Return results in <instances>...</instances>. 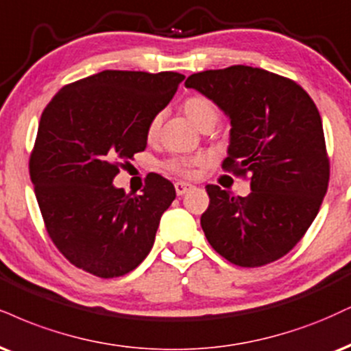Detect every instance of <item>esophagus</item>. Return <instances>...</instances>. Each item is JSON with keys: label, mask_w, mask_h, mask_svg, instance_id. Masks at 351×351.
<instances>
[{"label": "esophagus", "mask_w": 351, "mask_h": 351, "mask_svg": "<svg viewBox=\"0 0 351 351\" xmlns=\"http://www.w3.org/2000/svg\"><path fill=\"white\" fill-rule=\"evenodd\" d=\"M191 188H193V184L183 183V181H178V183H175V189H176V194H178V196H183V194H186Z\"/></svg>", "instance_id": "34e87169"}]
</instances>
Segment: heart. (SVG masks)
Masks as SVG:
<instances>
[{"instance_id":"b5f03b06","label":"heart","mask_w":351,"mask_h":351,"mask_svg":"<svg viewBox=\"0 0 351 351\" xmlns=\"http://www.w3.org/2000/svg\"><path fill=\"white\" fill-rule=\"evenodd\" d=\"M183 111L186 116L191 119L194 124L197 125L201 130L213 129L221 119V109L213 99L208 96L202 95H194L184 99L183 103ZM160 124H162V116L157 114L154 116L147 125V138L149 141H155L158 137ZM204 165V158H173L168 162V170L180 176H193V173L196 168H199Z\"/></svg>"}]
</instances>
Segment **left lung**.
Returning <instances> with one entry per match:
<instances>
[{
	"mask_svg": "<svg viewBox=\"0 0 351 351\" xmlns=\"http://www.w3.org/2000/svg\"><path fill=\"white\" fill-rule=\"evenodd\" d=\"M184 84L213 99L230 119L223 170L252 175V193L245 197L206 186V239L239 267L280 260L317 216L330 178L314 101L293 80L245 65L193 73Z\"/></svg>",
	"mask_w": 351,
	"mask_h": 351,
	"instance_id": "obj_1",
	"label": "left lung"
}]
</instances>
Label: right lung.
Segmentation results:
<instances>
[{
  "label": "right lung",
  "instance_id": "right-lung-1",
  "mask_svg": "<svg viewBox=\"0 0 351 351\" xmlns=\"http://www.w3.org/2000/svg\"><path fill=\"white\" fill-rule=\"evenodd\" d=\"M184 75L104 70L63 86L40 116L29 173L55 247L83 271L117 278L149 255L160 217L176 197L152 173L142 194L114 176L147 147V125Z\"/></svg>",
  "mask_w": 351,
  "mask_h": 351
}]
</instances>
